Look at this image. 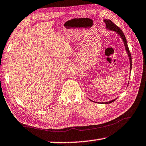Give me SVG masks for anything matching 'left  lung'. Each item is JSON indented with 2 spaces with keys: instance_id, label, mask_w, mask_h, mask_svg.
Wrapping results in <instances>:
<instances>
[{
  "instance_id": "left-lung-1",
  "label": "left lung",
  "mask_w": 146,
  "mask_h": 146,
  "mask_svg": "<svg viewBox=\"0 0 146 146\" xmlns=\"http://www.w3.org/2000/svg\"><path fill=\"white\" fill-rule=\"evenodd\" d=\"M104 23L106 24V28L110 29V30H111L113 31H115L117 32V33H118L119 35L120 36V37L122 38V40L123 42V44H124V46H125V50H126V52L128 55V56H129V61H130V70H131V68H132V60H131V53H130V51H129V48H128V46H127V40H126V38H125V36L124 35H123V31L121 30L120 28H118V27L114 23H113V22L111 21V20H109V19H104ZM130 70V71H131ZM117 99V98H115V99L113 100H111L110 102H100L102 104H110L111 102H113L114 101ZM92 101V100H91Z\"/></svg>"
}]
</instances>
